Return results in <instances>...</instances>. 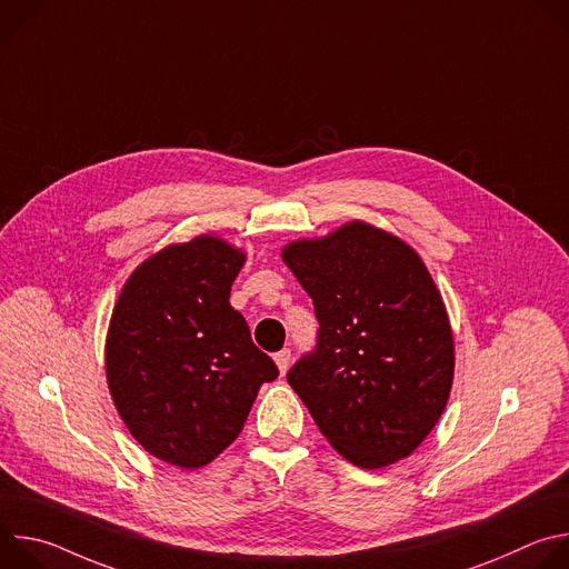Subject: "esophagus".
<instances>
[{"label":"esophagus","mask_w":569,"mask_h":569,"mask_svg":"<svg viewBox=\"0 0 569 569\" xmlns=\"http://www.w3.org/2000/svg\"><path fill=\"white\" fill-rule=\"evenodd\" d=\"M290 360H292L290 349H281L279 353H274V362H277V367H279V371H281V373H286V371H288Z\"/></svg>","instance_id":"esophagus-1"}]
</instances>
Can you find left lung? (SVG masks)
<instances>
[{
	"instance_id": "left-lung-1",
	"label": "left lung",
	"mask_w": 569,
	"mask_h": 569,
	"mask_svg": "<svg viewBox=\"0 0 569 569\" xmlns=\"http://www.w3.org/2000/svg\"><path fill=\"white\" fill-rule=\"evenodd\" d=\"M319 321L317 347L290 371L319 432L351 463L410 457L446 410L455 373L448 312L421 257L353 220L281 252Z\"/></svg>"
}]
</instances>
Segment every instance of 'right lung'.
Here are the masks:
<instances>
[{"mask_svg":"<svg viewBox=\"0 0 569 569\" xmlns=\"http://www.w3.org/2000/svg\"><path fill=\"white\" fill-rule=\"evenodd\" d=\"M246 254L202 233L146 259L126 281L108 329L114 408L152 457L200 468L242 430L277 365L229 292Z\"/></svg>","mask_w":569,"mask_h":569,"instance_id":"obj_1","label":"right lung"}]
</instances>
